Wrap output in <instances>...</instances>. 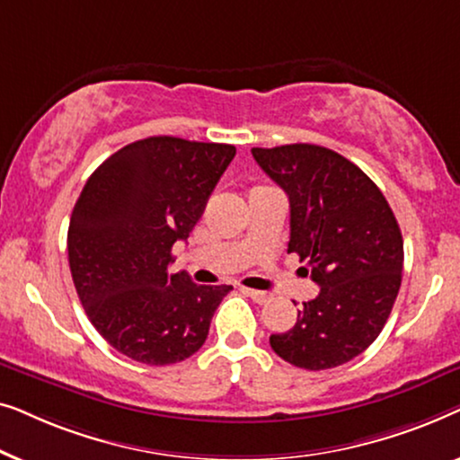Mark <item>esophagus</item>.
<instances>
[{
    "instance_id": "1",
    "label": "esophagus",
    "mask_w": 460,
    "mask_h": 460,
    "mask_svg": "<svg viewBox=\"0 0 460 460\" xmlns=\"http://www.w3.org/2000/svg\"><path fill=\"white\" fill-rule=\"evenodd\" d=\"M244 295H249L251 299L255 301V304H268L270 299H272V295L266 293V291H255V288H243Z\"/></svg>"
}]
</instances>
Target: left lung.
<instances>
[{"label":"left lung","mask_w":460,"mask_h":460,"mask_svg":"<svg viewBox=\"0 0 460 460\" xmlns=\"http://www.w3.org/2000/svg\"><path fill=\"white\" fill-rule=\"evenodd\" d=\"M291 205L288 253L320 287L291 331L270 337L305 370L341 367L379 337L402 285L404 241L392 207L360 167L316 144L251 148Z\"/></svg>","instance_id":"obj_1"}]
</instances>
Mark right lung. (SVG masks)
<instances>
[{"label":"right lung","instance_id":"obj_1","mask_svg":"<svg viewBox=\"0 0 460 460\" xmlns=\"http://www.w3.org/2000/svg\"><path fill=\"white\" fill-rule=\"evenodd\" d=\"M234 155L230 144L153 136L87 178L68 224V266L90 323L131 360L181 362L209 335L232 287L194 285L169 266Z\"/></svg>","mask_w":460,"mask_h":460}]
</instances>
